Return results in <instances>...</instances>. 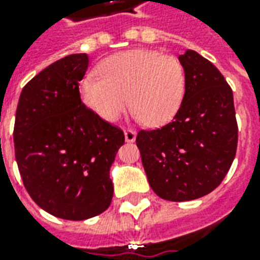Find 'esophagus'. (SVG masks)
Returning <instances> with one entry per match:
<instances>
[{
	"label": "esophagus",
	"mask_w": 260,
	"mask_h": 260,
	"mask_svg": "<svg viewBox=\"0 0 260 260\" xmlns=\"http://www.w3.org/2000/svg\"><path fill=\"white\" fill-rule=\"evenodd\" d=\"M124 135H125V141H126V142H129V143L135 142L136 132L134 129H125Z\"/></svg>",
	"instance_id": "1"
}]
</instances>
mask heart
I'll return each mask as SVG.
<instances>
[{"label": "heart", "instance_id": "obj_1", "mask_svg": "<svg viewBox=\"0 0 260 260\" xmlns=\"http://www.w3.org/2000/svg\"><path fill=\"white\" fill-rule=\"evenodd\" d=\"M97 72L80 82V99L107 122L117 121L129 104L136 119L160 126L174 118L185 97V69L173 55L129 50L104 59Z\"/></svg>", "mask_w": 260, "mask_h": 260}]
</instances>
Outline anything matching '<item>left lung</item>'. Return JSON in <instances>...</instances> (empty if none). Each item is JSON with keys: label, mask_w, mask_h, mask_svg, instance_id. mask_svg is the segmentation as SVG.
Wrapping results in <instances>:
<instances>
[{"label": "left lung", "mask_w": 260, "mask_h": 260, "mask_svg": "<svg viewBox=\"0 0 260 260\" xmlns=\"http://www.w3.org/2000/svg\"><path fill=\"white\" fill-rule=\"evenodd\" d=\"M186 90L173 122L139 131L136 145L152 189L161 199L193 201L216 189L237 152L233 90L214 65L193 50L178 57Z\"/></svg>", "instance_id": "left-lung-1"}]
</instances>
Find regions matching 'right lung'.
Masks as SVG:
<instances>
[{"mask_svg":"<svg viewBox=\"0 0 260 260\" xmlns=\"http://www.w3.org/2000/svg\"><path fill=\"white\" fill-rule=\"evenodd\" d=\"M86 54H71L22 89L15 118V157L26 191L43 210L86 220L113 199L110 167L124 145L122 131L80 100Z\"/></svg>","mask_w":260,"mask_h":260,"instance_id":"add662e5","label":"right lung"}]
</instances>
